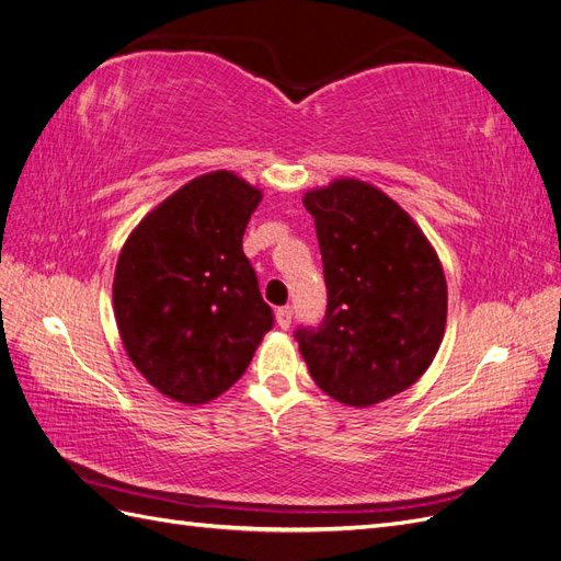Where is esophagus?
Returning <instances> with one entry per match:
<instances>
[{"mask_svg": "<svg viewBox=\"0 0 561 561\" xmlns=\"http://www.w3.org/2000/svg\"><path fill=\"white\" fill-rule=\"evenodd\" d=\"M276 322L280 330H287L293 325V309L290 307H283V309H276Z\"/></svg>", "mask_w": 561, "mask_h": 561, "instance_id": "1", "label": "esophagus"}]
</instances>
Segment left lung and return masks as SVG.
Returning <instances> with one entry per match:
<instances>
[{
  "label": "left lung",
  "instance_id": "1",
  "mask_svg": "<svg viewBox=\"0 0 561 561\" xmlns=\"http://www.w3.org/2000/svg\"><path fill=\"white\" fill-rule=\"evenodd\" d=\"M328 285L318 330H297L313 381L371 407L421 379L447 328V278L426 233L375 184L339 178L304 194Z\"/></svg>",
  "mask_w": 561,
  "mask_h": 561
}]
</instances>
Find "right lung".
I'll return each instance as SVG.
<instances>
[{"instance_id":"1","label":"right lung","mask_w":561,"mask_h":561,"mask_svg":"<svg viewBox=\"0 0 561 561\" xmlns=\"http://www.w3.org/2000/svg\"><path fill=\"white\" fill-rule=\"evenodd\" d=\"M262 190L231 171L186 182L130 231L114 271V318L159 393L206 404L243 377L274 325L243 233Z\"/></svg>"}]
</instances>
